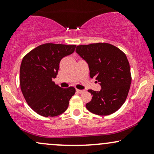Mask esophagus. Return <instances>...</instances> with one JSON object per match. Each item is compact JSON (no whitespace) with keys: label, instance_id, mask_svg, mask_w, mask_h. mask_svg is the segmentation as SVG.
Here are the masks:
<instances>
[{"label":"esophagus","instance_id":"obj_1","mask_svg":"<svg viewBox=\"0 0 154 154\" xmlns=\"http://www.w3.org/2000/svg\"><path fill=\"white\" fill-rule=\"evenodd\" d=\"M76 91H77V93H83V92H84V91H82V90H79V89H76Z\"/></svg>","mask_w":154,"mask_h":154}]
</instances>
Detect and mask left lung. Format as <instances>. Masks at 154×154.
Listing matches in <instances>:
<instances>
[{"label":"left lung","instance_id":"8db88e82","mask_svg":"<svg viewBox=\"0 0 154 154\" xmlns=\"http://www.w3.org/2000/svg\"><path fill=\"white\" fill-rule=\"evenodd\" d=\"M76 52L88 63L90 77L101 86L100 91L88 90L92 100L86 103L89 111L100 116L113 114L126 100L132 77L125 53L106 43L77 45Z\"/></svg>","mask_w":154,"mask_h":154}]
</instances>
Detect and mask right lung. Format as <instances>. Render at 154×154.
<instances>
[{"label":"right lung","instance_id":"1","mask_svg":"<svg viewBox=\"0 0 154 154\" xmlns=\"http://www.w3.org/2000/svg\"><path fill=\"white\" fill-rule=\"evenodd\" d=\"M75 45L45 43L29 51L20 66V87L26 103L40 115L56 116L66 110L75 88H61L56 78L59 63L74 53Z\"/></svg>","mask_w":154,"mask_h":154}]
</instances>
